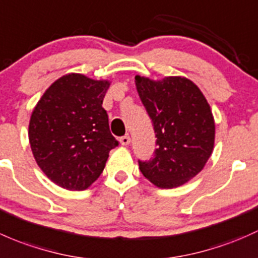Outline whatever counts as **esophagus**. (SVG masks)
I'll return each mask as SVG.
<instances>
[{
    "label": "esophagus",
    "instance_id": "esophagus-1",
    "mask_svg": "<svg viewBox=\"0 0 258 258\" xmlns=\"http://www.w3.org/2000/svg\"><path fill=\"white\" fill-rule=\"evenodd\" d=\"M119 142H120L121 145H129L130 144V137L129 135H124V137H121L120 139H119Z\"/></svg>",
    "mask_w": 258,
    "mask_h": 258
}]
</instances>
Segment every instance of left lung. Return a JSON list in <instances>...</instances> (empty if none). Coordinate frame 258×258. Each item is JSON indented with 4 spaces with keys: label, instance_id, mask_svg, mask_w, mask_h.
<instances>
[{
    "label": "left lung",
    "instance_id": "8db88e82",
    "mask_svg": "<svg viewBox=\"0 0 258 258\" xmlns=\"http://www.w3.org/2000/svg\"><path fill=\"white\" fill-rule=\"evenodd\" d=\"M139 97L154 124L155 156L139 169L155 186H181L208 163L215 145V120L200 88L181 76H135Z\"/></svg>",
    "mask_w": 258,
    "mask_h": 258
}]
</instances>
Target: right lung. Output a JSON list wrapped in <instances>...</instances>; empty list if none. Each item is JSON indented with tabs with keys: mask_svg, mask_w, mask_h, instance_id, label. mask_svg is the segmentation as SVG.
<instances>
[{
	"mask_svg": "<svg viewBox=\"0 0 258 258\" xmlns=\"http://www.w3.org/2000/svg\"><path fill=\"white\" fill-rule=\"evenodd\" d=\"M111 82L68 73L53 82L31 114L28 139L50 181L72 191L88 188L118 145L102 107Z\"/></svg>",
	"mask_w": 258,
	"mask_h": 258,
	"instance_id": "add662e5",
	"label": "right lung"
}]
</instances>
